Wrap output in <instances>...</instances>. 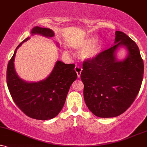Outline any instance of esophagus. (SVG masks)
<instances>
[{
	"mask_svg": "<svg viewBox=\"0 0 147 147\" xmlns=\"http://www.w3.org/2000/svg\"><path fill=\"white\" fill-rule=\"evenodd\" d=\"M76 71V72L77 75H78V77H80V74H81V72H82V67H80V66H76L75 67V69H74Z\"/></svg>",
	"mask_w": 147,
	"mask_h": 147,
	"instance_id": "34e87169",
	"label": "esophagus"
}]
</instances>
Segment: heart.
Listing matches in <instances>:
<instances>
[{
  "instance_id": "b5f03b06",
  "label": "heart",
  "mask_w": 147,
  "mask_h": 147,
  "mask_svg": "<svg viewBox=\"0 0 147 147\" xmlns=\"http://www.w3.org/2000/svg\"><path fill=\"white\" fill-rule=\"evenodd\" d=\"M73 47L78 50H84L82 56L85 59L95 58L100 49L99 43L94 37L87 38L77 41L73 44Z\"/></svg>"
}]
</instances>
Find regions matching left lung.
Returning <instances> with one entry per match:
<instances>
[{"label":"left lung","mask_w":147,"mask_h":147,"mask_svg":"<svg viewBox=\"0 0 147 147\" xmlns=\"http://www.w3.org/2000/svg\"><path fill=\"white\" fill-rule=\"evenodd\" d=\"M115 44L95 58L84 60L80 74L86 105L100 118L116 117L127 111L142 82L144 63L136 43L125 33L116 31ZM120 46L128 50V56L123 61L115 58Z\"/></svg>","instance_id":"1"}]
</instances>
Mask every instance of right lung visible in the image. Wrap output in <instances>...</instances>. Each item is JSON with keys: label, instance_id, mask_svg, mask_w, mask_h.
<instances>
[{"label": "right lung", "instance_id": "right-lung-1", "mask_svg": "<svg viewBox=\"0 0 147 147\" xmlns=\"http://www.w3.org/2000/svg\"><path fill=\"white\" fill-rule=\"evenodd\" d=\"M32 34L53 37L54 33L38 26L32 29ZM29 38L24 40L16 49L7 69V84L15 104L21 111L36 120H46L56 117L63 109L69 88L78 76L74 64L57 61L51 74L45 80L38 82H27L17 76L13 60L17 49Z\"/></svg>", "mask_w": 147, "mask_h": 147}]
</instances>
